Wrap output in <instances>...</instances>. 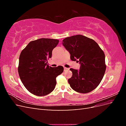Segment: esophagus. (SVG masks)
Masks as SVG:
<instances>
[{"label":"esophagus","mask_w":126,"mask_h":126,"mask_svg":"<svg viewBox=\"0 0 126 126\" xmlns=\"http://www.w3.org/2000/svg\"><path fill=\"white\" fill-rule=\"evenodd\" d=\"M69 70V68H67L66 67H64V71H68Z\"/></svg>","instance_id":"esophagus-1"}]
</instances>
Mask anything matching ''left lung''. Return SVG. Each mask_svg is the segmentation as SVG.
<instances>
[{"mask_svg": "<svg viewBox=\"0 0 126 126\" xmlns=\"http://www.w3.org/2000/svg\"><path fill=\"white\" fill-rule=\"evenodd\" d=\"M63 45L69 52L70 59L80 64L79 70L70 68L72 77L68 79L71 88L86 94L99 85L106 71L105 56L96 41L81 35L66 38Z\"/></svg>", "mask_w": 126, "mask_h": 126, "instance_id": "left-lung-1", "label": "left lung"}]
</instances>
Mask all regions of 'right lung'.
Instances as JSON below:
<instances>
[{
  "label": "right lung",
  "instance_id": "add662e5",
  "mask_svg": "<svg viewBox=\"0 0 126 126\" xmlns=\"http://www.w3.org/2000/svg\"><path fill=\"white\" fill-rule=\"evenodd\" d=\"M59 40L40 38L30 41L19 56L18 73L21 81L30 93L43 96L51 93L56 85V77L62 74L63 67H51L47 60Z\"/></svg>",
  "mask_w": 126,
  "mask_h": 126
}]
</instances>
